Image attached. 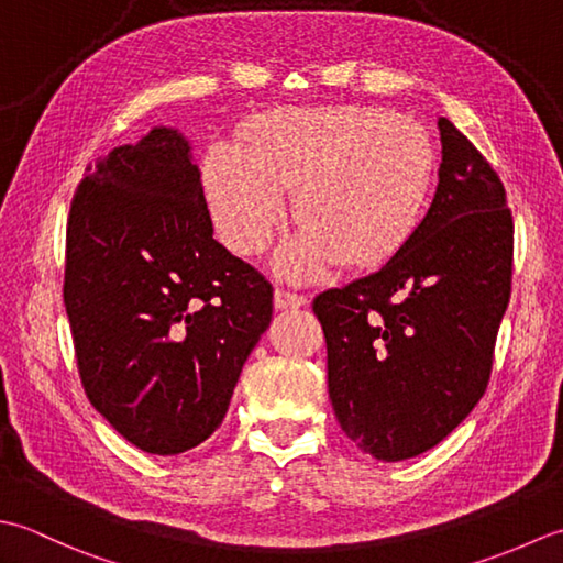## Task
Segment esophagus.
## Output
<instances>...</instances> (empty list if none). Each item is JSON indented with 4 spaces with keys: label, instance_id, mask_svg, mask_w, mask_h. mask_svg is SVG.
<instances>
[{
    "label": "esophagus",
    "instance_id": "34e87169",
    "mask_svg": "<svg viewBox=\"0 0 563 563\" xmlns=\"http://www.w3.org/2000/svg\"><path fill=\"white\" fill-rule=\"evenodd\" d=\"M308 303V298L301 294H294V291H286V289H277L274 291V308H279V311H289V308H301Z\"/></svg>",
    "mask_w": 563,
    "mask_h": 563
}]
</instances>
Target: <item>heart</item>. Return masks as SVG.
Wrapping results in <instances>:
<instances>
[{"label":"heart","mask_w":563,"mask_h":563,"mask_svg":"<svg viewBox=\"0 0 563 563\" xmlns=\"http://www.w3.org/2000/svg\"><path fill=\"white\" fill-rule=\"evenodd\" d=\"M434 153L420 123L382 109H282L252 121L245 147L216 143L201 185L223 243L265 250L296 191L303 228L277 255L284 277L306 279L330 262L376 267L416 235L432 185Z\"/></svg>","instance_id":"heart-1"}]
</instances>
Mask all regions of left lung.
I'll use <instances>...</instances> for the list:
<instances>
[{
  "label": "left lung",
  "instance_id": "obj_1",
  "mask_svg": "<svg viewBox=\"0 0 563 563\" xmlns=\"http://www.w3.org/2000/svg\"><path fill=\"white\" fill-rule=\"evenodd\" d=\"M438 191L386 265L313 298L342 432L378 462L442 442L486 394L512 279V213L496 169L438 121Z\"/></svg>",
  "mask_w": 563,
  "mask_h": 563
}]
</instances>
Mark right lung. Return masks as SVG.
Segmentation results:
<instances>
[{
    "label": "right lung",
    "instance_id": "add662e5",
    "mask_svg": "<svg viewBox=\"0 0 563 563\" xmlns=\"http://www.w3.org/2000/svg\"><path fill=\"white\" fill-rule=\"evenodd\" d=\"M272 284L213 240L199 167L153 129L87 167L63 298L89 404L147 454L211 438L272 320Z\"/></svg>",
    "mask_w": 563,
    "mask_h": 563
}]
</instances>
